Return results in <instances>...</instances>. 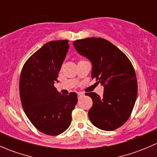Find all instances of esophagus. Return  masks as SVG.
Wrapping results in <instances>:
<instances>
[{"label":"esophagus","instance_id":"34e87169","mask_svg":"<svg viewBox=\"0 0 157 157\" xmlns=\"http://www.w3.org/2000/svg\"><path fill=\"white\" fill-rule=\"evenodd\" d=\"M77 96H78V99H80V98L83 97V96H84V93H78Z\"/></svg>","mask_w":157,"mask_h":157}]
</instances>
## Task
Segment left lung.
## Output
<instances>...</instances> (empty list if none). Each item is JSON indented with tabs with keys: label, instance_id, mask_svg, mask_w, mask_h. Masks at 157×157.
Returning <instances> with one entry per match:
<instances>
[{
	"label": "left lung",
	"instance_id": "8db88e82",
	"mask_svg": "<svg viewBox=\"0 0 157 157\" xmlns=\"http://www.w3.org/2000/svg\"><path fill=\"white\" fill-rule=\"evenodd\" d=\"M79 54L93 64L92 78L104 86L103 96L86 93L93 106L88 112L93 125L114 131L129 118L137 96V82L132 64L120 49L106 39L87 38L74 42Z\"/></svg>",
	"mask_w": 157,
	"mask_h": 157
}]
</instances>
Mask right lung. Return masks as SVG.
Segmentation results:
<instances>
[{
    "label": "right lung",
    "mask_w": 157,
    "mask_h": 157,
    "mask_svg": "<svg viewBox=\"0 0 157 157\" xmlns=\"http://www.w3.org/2000/svg\"><path fill=\"white\" fill-rule=\"evenodd\" d=\"M69 41H51L26 61L20 78L22 106L32 124L47 135L55 136L68 128L77 95H63L54 86L58 81Z\"/></svg>",
    "instance_id": "right-lung-1"
}]
</instances>
